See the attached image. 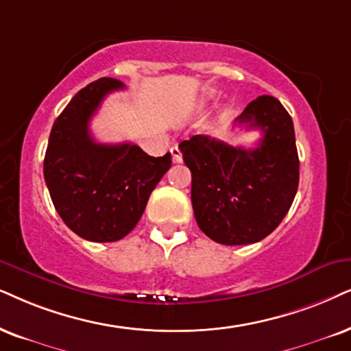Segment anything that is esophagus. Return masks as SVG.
Here are the masks:
<instances>
[{"instance_id":"esophagus-1","label":"esophagus","mask_w":351,"mask_h":351,"mask_svg":"<svg viewBox=\"0 0 351 351\" xmlns=\"http://www.w3.org/2000/svg\"><path fill=\"white\" fill-rule=\"evenodd\" d=\"M171 152V158H173V163H181L183 162V155H181V150L178 145H173V147L170 149Z\"/></svg>"}]
</instances>
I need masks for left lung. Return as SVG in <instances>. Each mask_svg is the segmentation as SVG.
<instances>
[{"label": "left lung", "instance_id": "obj_1", "mask_svg": "<svg viewBox=\"0 0 351 351\" xmlns=\"http://www.w3.org/2000/svg\"><path fill=\"white\" fill-rule=\"evenodd\" d=\"M234 124L261 130L257 147H233L202 134L180 144L193 175L199 228L227 246L251 245L272 233L290 210L300 181L293 121L275 97H257Z\"/></svg>", "mask_w": 351, "mask_h": 351}]
</instances>
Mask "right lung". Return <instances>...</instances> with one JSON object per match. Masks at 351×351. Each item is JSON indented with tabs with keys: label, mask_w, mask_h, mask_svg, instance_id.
<instances>
[{
	"label": "right lung",
	"mask_w": 351,
	"mask_h": 351,
	"mask_svg": "<svg viewBox=\"0 0 351 351\" xmlns=\"http://www.w3.org/2000/svg\"><path fill=\"white\" fill-rule=\"evenodd\" d=\"M124 84L101 77L79 90L53 123L43 176L56 212L74 233L94 243L126 237L150 193L170 170L171 154L150 157L136 144H100L88 123L110 92Z\"/></svg>",
	"instance_id": "right-lung-1"
}]
</instances>
